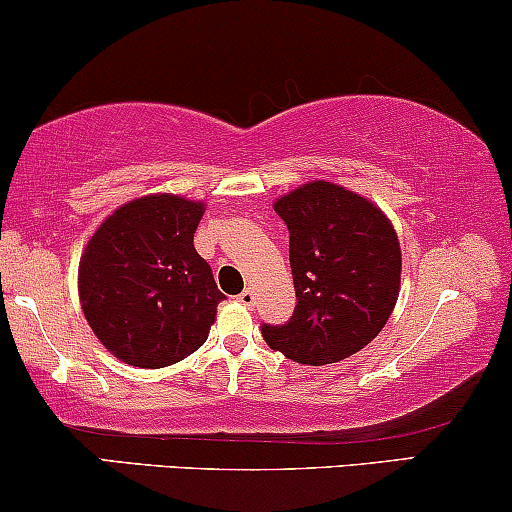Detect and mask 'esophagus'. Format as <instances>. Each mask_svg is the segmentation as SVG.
<instances>
[{
	"mask_svg": "<svg viewBox=\"0 0 512 512\" xmlns=\"http://www.w3.org/2000/svg\"><path fill=\"white\" fill-rule=\"evenodd\" d=\"M237 299H239V304L246 306V308H254L256 306V294H254V289H251V287H246L244 292L237 296Z\"/></svg>",
	"mask_w": 512,
	"mask_h": 512,
	"instance_id": "obj_1",
	"label": "esophagus"
}]
</instances>
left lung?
I'll use <instances>...</instances> for the list:
<instances>
[{
  "mask_svg": "<svg viewBox=\"0 0 512 512\" xmlns=\"http://www.w3.org/2000/svg\"><path fill=\"white\" fill-rule=\"evenodd\" d=\"M289 230L296 308L261 325L270 349L296 363L344 361L387 325L401 287V246L389 218L361 194L313 180L275 201Z\"/></svg>",
  "mask_w": 512,
  "mask_h": 512,
  "instance_id": "1",
  "label": "left lung"
}]
</instances>
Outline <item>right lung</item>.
<instances>
[{"label":"right lung","instance_id":"obj_1","mask_svg":"<svg viewBox=\"0 0 512 512\" xmlns=\"http://www.w3.org/2000/svg\"><path fill=\"white\" fill-rule=\"evenodd\" d=\"M204 204L149 194L97 227L78 268L82 313L123 363L166 368L208 339L225 294L194 249Z\"/></svg>","mask_w":512,"mask_h":512}]
</instances>
